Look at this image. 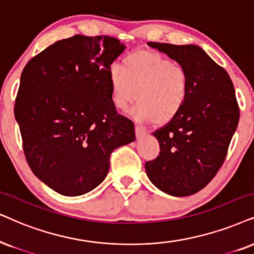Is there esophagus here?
<instances>
[{"mask_svg": "<svg viewBox=\"0 0 254 254\" xmlns=\"http://www.w3.org/2000/svg\"><path fill=\"white\" fill-rule=\"evenodd\" d=\"M134 132H136L137 139H140V138H143V137L146 136V131H144L143 129H140V127H136V129H134Z\"/></svg>", "mask_w": 254, "mask_h": 254, "instance_id": "obj_1", "label": "esophagus"}]
</instances>
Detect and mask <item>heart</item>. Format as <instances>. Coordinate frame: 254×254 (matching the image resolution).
<instances>
[{
	"label": "heart",
	"mask_w": 254,
	"mask_h": 254,
	"mask_svg": "<svg viewBox=\"0 0 254 254\" xmlns=\"http://www.w3.org/2000/svg\"><path fill=\"white\" fill-rule=\"evenodd\" d=\"M108 75L114 107L127 110L136 96L138 103L130 114L140 125L173 120L190 95L188 70L155 51L130 54L123 65L111 64Z\"/></svg>",
	"instance_id": "b5f03b06"
}]
</instances>
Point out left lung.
Here are the masks:
<instances>
[{
	"label": "left lung",
	"mask_w": 254,
	"mask_h": 254,
	"mask_svg": "<svg viewBox=\"0 0 254 254\" xmlns=\"http://www.w3.org/2000/svg\"><path fill=\"white\" fill-rule=\"evenodd\" d=\"M188 70L190 95L182 111L152 132L159 142L156 159L145 163L156 188L173 197L197 193L223 165L239 122L236 91L229 73L200 47L147 42Z\"/></svg>",
	"instance_id": "8db88e82"
}]
</instances>
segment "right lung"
Returning <instances> with one entry per match:
<instances>
[{"label":"right lung","instance_id":"1","mask_svg":"<svg viewBox=\"0 0 254 254\" xmlns=\"http://www.w3.org/2000/svg\"><path fill=\"white\" fill-rule=\"evenodd\" d=\"M125 50L110 36L55 42L22 71L15 118L31 171L57 193H88L107 177L110 155L136 139L117 115L109 66Z\"/></svg>","mask_w":254,"mask_h":254}]
</instances>
